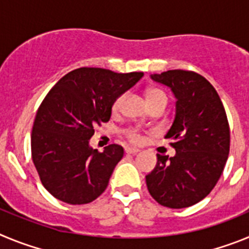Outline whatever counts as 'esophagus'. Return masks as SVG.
Returning <instances> with one entry per match:
<instances>
[{
  "instance_id": "obj_1",
  "label": "esophagus",
  "mask_w": 249,
  "mask_h": 249,
  "mask_svg": "<svg viewBox=\"0 0 249 249\" xmlns=\"http://www.w3.org/2000/svg\"><path fill=\"white\" fill-rule=\"evenodd\" d=\"M124 151H126V153H128V155H136V153H138L141 149L136 148V147H126V148H124Z\"/></svg>"
}]
</instances>
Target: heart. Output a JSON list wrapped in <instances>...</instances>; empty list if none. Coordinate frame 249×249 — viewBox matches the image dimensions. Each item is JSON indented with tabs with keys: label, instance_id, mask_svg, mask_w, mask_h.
<instances>
[{
	"label": "heart",
	"instance_id": "heart-1",
	"mask_svg": "<svg viewBox=\"0 0 249 249\" xmlns=\"http://www.w3.org/2000/svg\"><path fill=\"white\" fill-rule=\"evenodd\" d=\"M123 98H124V96H118V97L114 100L113 105H112V111L113 112L120 111L121 106H122V102H123ZM146 98H147V103L152 102V101H157V100H167L166 94L160 91V89H147ZM126 136L131 142H135V143H138V142L142 141V136H141V133L138 132V129L136 128L128 129V131L126 132Z\"/></svg>",
	"mask_w": 249,
	"mask_h": 249
}]
</instances>
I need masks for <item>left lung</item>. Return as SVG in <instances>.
I'll list each match as a JSON object with an SVG mask.
<instances>
[{"label": "left lung", "mask_w": 249, "mask_h": 249, "mask_svg": "<svg viewBox=\"0 0 249 249\" xmlns=\"http://www.w3.org/2000/svg\"><path fill=\"white\" fill-rule=\"evenodd\" d=\"M176 98V114L164 138L173 141V157L157 155L146 176L149 193L168 208H186L210 195L230 153V126L218 93L201 74L171 70L151 74Z\"/></svg>", "instance_id": "8db88e82"}]
</instances>
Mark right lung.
I'll use <instances>...</instances> for the list:
<instances>
[{"mask_svg":"<svg viewBox=\"0 0 249 249\" xmlns=\"http://www.w3.org/2000/svg\"><path fill=\"white\" fill-rule=\"evenodd\" d=\"M142 76L82 67L63 76L48 92L35 118L31 149L41 182L54 198L85 204L105 192L123 148L109 144L98 152L89 140L94 127L109 121L114 100Z\"/></svg>","mask_w":249,"mask_h":249,"instance_id":"add662e5","label":"right lung"}]
</instances>
